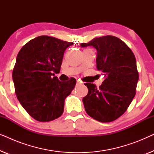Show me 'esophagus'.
<instances>
[{
  "label": "esophagus",
  "instance_id": "1",
  "mask_svg": "<svg viewBox=\"0 0 154 154\" xmlns=\"http://www.w3.org/2000/svg\"><path fill=\"white\" fill-rule=\"evenodd\" d=\"M81 83H80L79 81H77V85H81Z\"/></svg>",
  "mask_w": 154,
  "mask_h": 154
}]
</instances>
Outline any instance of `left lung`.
Returning <instances> with one entry per match:
<instances>
[{"instance_id":"1","label":"left lung","mask_w":154,"mask_h":154,"mask_svg":"<svg viewBox=\"0 0 154 154\" xmlns=\"http://www.w3.org/2000/svg\"><path fill=\"white\" fill-rule=\"evenodd\" d=\"M93 46L97 51V69L104 81L97 88L86 83L88 93L83 99L86 113L97 121H115L127 110L136 94L139 80L136 59L130 48L113 35L95 38L81 47Z\"/></svg>"}]
</instances>
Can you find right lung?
<instances>
[{"label":"right lung","instance_id":"add662e5","mask_svg":"<svg viewBox=\"0 0 154 154\" xmlns=\"http://www.w3.org/2000/svg\"><path fill=\"white\" fill-rule=\"evenodd\" d=\"M73 43L41 35L31 40L20 50L12 71L19 102L33 119L53 121L62 116L64 100L74 88L76 80L62 82L59 73L65 50Z\"/></svg>","mask_w":154,"mask_h":154}]
</instances>
